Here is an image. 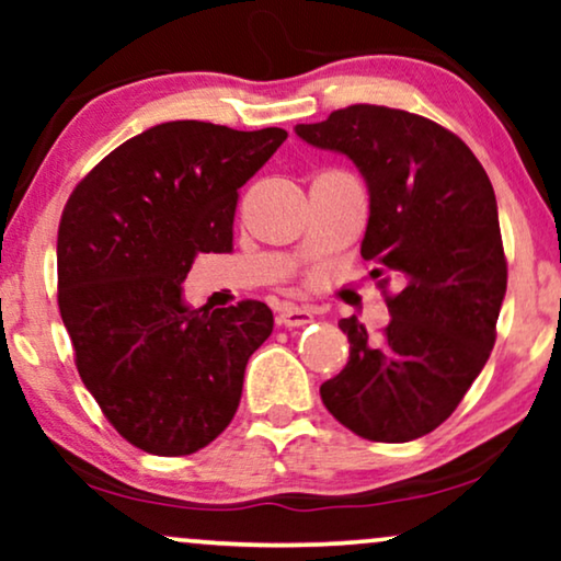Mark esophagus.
<instances>
[{"instance_id": "1", "label": "esophagus", "mask_w": 561, "mask_h": 561, "mask_svg": "<svg viewBox=\"0 0 561 561\" xmlns=\"http://www.w3.org/2000/svg\"><path fill=\"white\" fill-rule=\"evenodd\" d=\"M311 319H313V311L304 309V306L286 304L278 311V324H283V327H304V324H309Z\"/></svg>"}]
</instances>
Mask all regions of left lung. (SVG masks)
<instances>
[{
    "mask_svg": "<svg viewBox=\"0 0 561 561\" xmlns=\"http://www.w3.org/2000/svg\"><path fill=\"white\" fill-rule=\"evenodd\" d=\"M296 135L355 163L370 196L359 252L396 288L380 336L340 321L350 359L321 401L363 439H419L451 416L495 344L508 267L493 183L457 135L390 106L336 110Z\"/></svg>",
    "mask_w": 561,
    "mask_h": 561,
    "instance_id": "left-lung-1",
    "label": "left lung"
}]
</instances>
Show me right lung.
<instances>
[{"label": "right lung", "mask_w": 561, "mask_h": 561, "mask_svg": "<svg viewBox=\"0 0 561 561\" xmlns=\"http://www.w3.org/2000/svg\"><path fill=\"white\" fill-rule=\"evenodd\" d=\"M288 133L163 122L112 150L68 198L58 309L83 386L129 444L181 457L217 439L273 332L260 301L188 309L198 252L232 250L237 188Z\"/></svg>", "instance_id": "obj_1"}]
</instances>
